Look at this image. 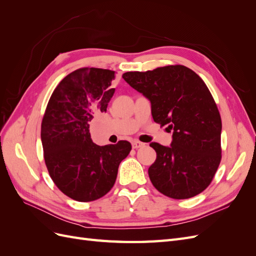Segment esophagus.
Listing matches in <instances>:
<instances>
[{"label":"esophagus","mask_w":256,"mask_h":256,"mask_svg":"<svg viewBox=\"0 0 256 256\" xmlns=\"http://www.w3.org/2000/svg\"><path fill=\"white\" fill-rule=\"evenodd\" d=\"M144 146V143H142V142H140V141H134L132 142V147L134 148H140V147H143Z\"/></svg>","instance_id":"1"}]
</instances>
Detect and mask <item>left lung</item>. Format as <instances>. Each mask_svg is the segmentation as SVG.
I'll return each mask as SVG.
<instances>
[{"label": "left lung", "instance_id": "left-lung-1", "mask_svg": "<svg viewBox=\"0 0 256 256\" xmlns=\"http://www.w3.org/2000/svg\"><path fill=\"white\" fill-rule=\"evenodd\" d=\"M122 78L150 100L154 120L173 131L170 146L150 144L157 152L148 168L154 187L176 200L198 196L221 161V116L206 84L182 65L129 72Z\"/></svg>", "mask_w": 256, "mask_h": 256}]
</instances>
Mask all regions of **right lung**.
Wrapping results in <instances>:
<instances>
[{"label":"right lung","mask_w":256,"mask_h":256,"mask_svg":"<svg viewBox=\"0 0 256 256\" xmlns=\"http://www.w3.org/2000/svg\"><path fill=\"white\" fill-rule=\"evenodd\" d=\"M115 72L80 68L66 76L53 90L42 122L44 157L56 187L78 202L102 198L115 184L118 166L131 144L92 143L90 122L106 112L115 88Z\"/></svg>","instance_id":"obj_1"}]
</instances>
